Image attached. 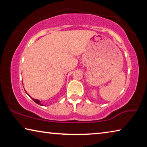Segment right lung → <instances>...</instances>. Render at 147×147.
Returning <instances> with one entry per match:
<instances>
[{"label": "right lung", "instance_id": "obj_1", "mask_svg": "<svg viewBox=\"0 0 147 147\" xmlns=\"http://www.w3.org/2000/svg\"><path fill=\"white\" fill-rule=\"evenodd\" d=\"M31 98H32V100H33L35 102L37 103L38 104H39V105H42V104H41V102H40V101H39V100H36V99H34V98H32V97H31ZM42 106H43V105H42Z\"/></svg>", "mask_w": 147, "mask_h": 147}]
</instances>
